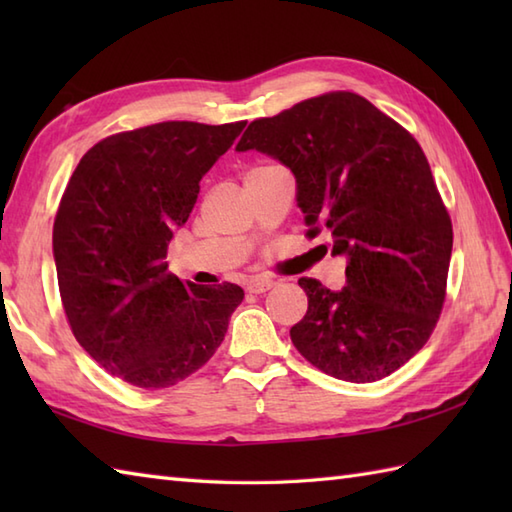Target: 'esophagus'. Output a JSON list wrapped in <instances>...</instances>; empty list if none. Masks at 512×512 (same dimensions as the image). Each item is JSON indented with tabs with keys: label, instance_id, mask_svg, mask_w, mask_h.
I'll return each mask as SVG.
<instances>
[{
	"label": "esophagus",
	"instance_id": "1",
	"mask_svg": "<svg viewBox=\"0 0 512 512\" xmlns=\"http://www.w3.org/2000/svg\"><path fill=\"white\" fill-rule=\"evenodd\" d=\"M273 286H275L273 279H253L246 284V290L253 292V295H262V292H268Z\"/></svg>",
	"mask_w": 512,
	"mask_h": 512
}]
</instances>
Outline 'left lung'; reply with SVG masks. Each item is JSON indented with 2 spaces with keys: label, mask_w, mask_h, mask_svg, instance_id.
<instances>
[{
  "label": "left lung",
  "mask_w": 512,
  "mask_h": 512,
  "mask_svg": "<svg viewBox=\"0 0 512 512\" xmlns=\"http://www.w3.org/2000/svg\"><path fill=\"white\" fill-rule=\"evenodd\" d=\"M257 149L295 173L312 239L345 255L339 292L301 277L308 312L290 328L321 372L374 383L418 354L447 297L453 226L418 140L354 92H328L248 125Z\"/></svg>",
  "instance_id": "1"
}]
</instances>
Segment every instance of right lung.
I'll return each mask as SVG.
<instances>
[{
    "label": "right lung",
    "mask_w": 512,
    "mask_h": 512,
    "mask_svg": "<svg viewBox=\"0 0 512 512\" xmlns=\"http://www.w3.org/2000/svg\"><path fill=\"white\" fill-rule=\"evenodd\" d=\"M246 121H167L103 138L76 165L52 228L65 317L112 376L140 389L176 385L224 341L244 290L195 286L167 270L173 231L200 180Z\"/></svg>",
    "instance_id": "add662e5"
}]
</instances>
